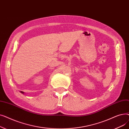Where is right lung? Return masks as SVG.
I'll return each mask as SVG.
<instances>
[{
    "label": "right lung",
    "mask_w": 129,
    "mask_h": 129,
    "mask_svg": "<svg viewBox=\"0 0 129 129\" xmlns=\"http://www.w3.org/2000/svg\"><path fill=\"white\" fill-rule=\"evenodd\" d=\"M20 92H21V93H23V94H24V92L23 91H20Z\"/></svg>",
    "instance_id": "right-lung-1"
}]
</instances>
